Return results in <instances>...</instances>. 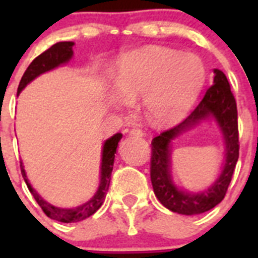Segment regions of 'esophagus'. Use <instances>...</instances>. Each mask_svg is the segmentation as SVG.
<instances>
[{"label":"esophagus","instance_id":"34e87169","mask_svg":"<svg viewBox=\"0 0 258 258\" xmlns=\"http://www.w3.org/2000/svg\"><path fill=\"white\" fill-rule=\"evenodd\" d=\"M131 136H136V137H143V132L141 131V129H136V127H133V129H131Z\"/></svg>","mask_w":258,"mask_h":258}]
</instances>
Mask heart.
Masks as SVG:
<instances>
[{
    "label": "heart",
    "mask_w": 258,
    "mask_h": 258,
    "mask_svg": "<svg viewBox=\"0 0 258 258\" xmlns=\"http://www.w3.org/2000/svg\"><path fill=\"white\" fill-rule=\"evenodd\" d=\"M115 70L120 103L143 99L146 116L157 125L174 124L187 115L207 79L199 56L163 46L126 54Z\"/></svg>",
    "instance_id": "obj_1"
}]
</instances>
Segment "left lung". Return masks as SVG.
Returning <instances> with one entry per match:
<instances>
[{
  "mask_svg": "<svg viewBox=\"0 0 258 258\" xmlns=\"http://www.w3.org/2000/svg\"><path fill=\"white\" fill-rule=\"evenodd\" d=\"M213 85L206 92L197 108L183 121L172 129L164 131L151 142L152 187L159 202L169 211L192 216L200 214L220 204L226 195L239 157L238 109L231 88L222 71L214 70ZM213 117L220 126L227 147L223 172L208 190L202 193L182 191L172 183L170 177V143L179 134L190 128L203 119Z\"/></svg>",
  "mask_w": 258,
  "mask_h": 258,
  "instance_id": "8db88e82",
  "label": "left lung"
}]
</instances>
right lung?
Segmentation results:
<instances>
[{"label":"right lung","mask_w":258,"mask_h":258,"mask_svg":"<svg viewBox=\"0 0 258 258\" xmlns=\"http://www.w3.org/2000/svg\"><path fill=\"white\" fill-rule=\"evenodd\" d=\"M74 45V42H71V41L56 42L51 47L45 50L42 54H40L37 58L33 59V61L28 66V68H27L24 75H23L22 80H20L19 86H18V94L31 83L32 80H35L41 74H45L47 71L54 70L58 66L67 63L72 58V55H74V50H72ZM121 138V133H116L115 136H112L104 142L103 150H102L101 183H99V187H98V191L95 192V195L92 199L89 200V202L84 203L83 206L76 207V208H58V207H54L50 203L45 202L31 186L28 178H27L24 166L22 165V161H20V169H22V175L24 181H26L27 187L31 191V194L33 195L37 204L41 207V209L44 211V213L46 214L47 217L64 223L79 222V221H83L85 218L90 217L92 214H94L98 209L101 208V206L104 202V198H106L107 191H108L109 181H111V173H112L113 169V160H115L116 149H117V145Z\"/></svg>","instance_id":"right-lung-1"}]
</instances>
